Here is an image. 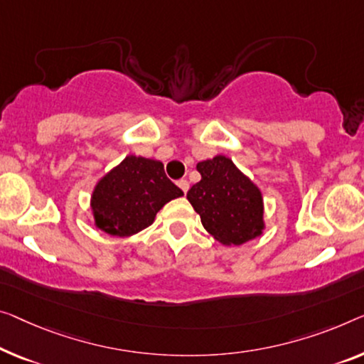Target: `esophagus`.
Returning a JSON list of instances; mask_svg holds the SVG:
<instances>
[{
  "label": "esophagus",
  "mask_w": 364,
  "mask_h": 364,
  "mask_svg": "<svg viewBox=\"0 0 364 364\" xmlns=\"http://www.w3.org/2000/svg\"><path fill=\"white\" fill-rule=\"evenodd\" d=\"M176 184H178V186H180V189H181V191H183L184 194L188 193V189H189V183H188L186 180H180V181H178Z\"/></svg>",
  "instance_id": "1"
}]
</instances>
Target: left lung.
<instances>
[{
  "instance_id": "8db88e82",
  "label": "left lung",
  "mask_w": 364,
  "mask_h": 364,
  "mask_svg": "<svg viewBox=\"0 0 364 364\" xmlns=\"http://www.w3.org/2000/svg\"><path fill=\"white\" fill-rule=\"evenodd\" d=\"M200 181L186 198L199 214L204 229L222 245H243L263 234V194L245 173L225 155L196 165Z\"/></svg>"
}]
</instances>
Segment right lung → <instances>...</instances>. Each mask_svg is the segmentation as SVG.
I'll return each instance as SVG.
<instances>
[{
    "instance_id": "right-lung-1",
    "label": "right lung",
    "mask_w": 364,
    "mask_h": 364,
    "mask_svg": "<svg viewBox=\"0 0 364 364\" xmlns=\"http://www.w3.org/2000/svg\"><path fill=\"white\" fill-rule=\"evenodd\" d=\"M183 191L168 180L160 160L127 155L101 176L91 193L93 225L112 237H132Z\"/></svg>"
}]
</instances>
